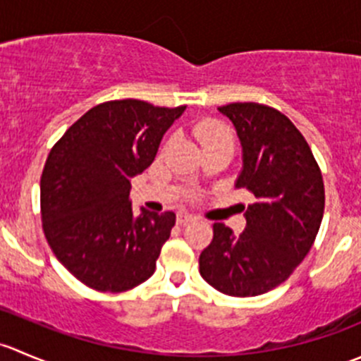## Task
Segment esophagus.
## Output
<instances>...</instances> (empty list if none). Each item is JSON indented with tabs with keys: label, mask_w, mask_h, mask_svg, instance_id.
<instances>
[{
	"label": "esophagus",
	"mask_w": 361,
	"mask_h": 361,
	"mask_svg": "<svg viewBox=\"0 0 361 361\" xmlns=\"http://www.w3.org/2000/svg\"><path fill=\"white\" fill-rule=\"evenodd\" d=\"M194 220H197V218H195L194 214H190V213H178V216H176V221L180 225L190 224V221H194Z\"/></svg>",
	"instance_id": "obj_1"
}]
</instances>
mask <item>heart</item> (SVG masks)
I'll return each instance as SVG.
<instances>
[{
  "mask_svg": "<svg viewBox=\"0 0 361 361\" xmlns=\"http://www.w3.org/2000/svg\"><path fill=\"white\" fill-rule=\"evenodd\" d=\"M192 136L204 152L216 147H234V136L231 129L216 120H199L192 127Z\"/></svg>",
  "mask_w": 361,
  "mask_h": 361,
  "instance_id": "1",
  "label": "heart"
}]
</instances>
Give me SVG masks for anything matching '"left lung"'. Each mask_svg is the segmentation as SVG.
<instances>
[{
    "label": "left lung",
    "instance_id": "1",
    "mask_svg": "<svg viewBox=\"0 0 361 361\" xmlns=\"http://www.w3.org/2000/svg\"><path fill=\"white\" fill-rule=\"evenodd\" d=\"M243 145L235 187L255 195L243 234L213 225V241L199 257L204 281L231 297L267 293L290 278L314 243L325 211L322 171L292 120L260 103L218 108Z\"/></svg>",
    "mask_w": 361,
    "mask_h": 361
}]
</instances>
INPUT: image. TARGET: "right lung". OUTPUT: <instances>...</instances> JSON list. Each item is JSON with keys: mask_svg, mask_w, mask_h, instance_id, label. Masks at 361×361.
<instances>
[{"mask_svg": "<svg viewBox=\"0 0 361 361\" xmlns=\"http://www.w3.org/2000/svg\"><path fill=\"white\" fill-rule=\"evenodd\" d=\"M185 108L106 101L80 116L50 150L39 181L43 232L57 260L89 288L127 292L155 272L176 214L143 209L134 216L130 178L154 162Z\"/></svg>", "mask_w": 361, "mask_h": 361, "instance_id": "obj_1", "label": "right lung"}]
</instances>
